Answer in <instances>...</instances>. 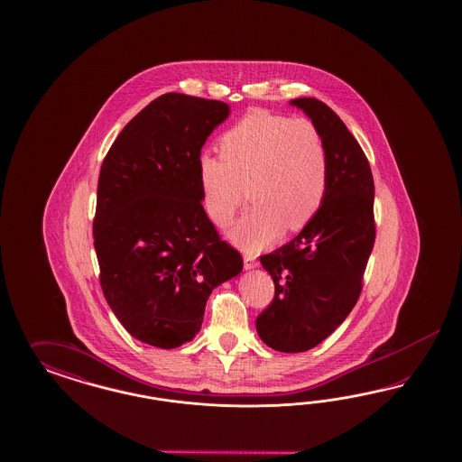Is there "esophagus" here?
<instances>
[{"mask_svg":"<svg viewBox=\"0 0 462 462\" xmlns=\"http://www.w3.org/2000/svg\"><path fill=\"white\" fill-rule=\"evenodd\" d=\"M244 267H245V269L257 267V261L254 259V255H245V257H244Z\"/></svg>","mask_w":462,"mask_h":462,"instance_id":"esophagus-1","label":"esophagus"}]
</instances>
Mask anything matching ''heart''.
<instances>
[{"label": "heart", "instance_id": "b5f03b06", "mask_svg": "<svg viewBox=\"0 0 462 462\" xmlns=\"http://www.w3.org/2000/svg\"><path fill=\"white\" fill-rule=\"evenodd\" d=\"M218 149L222 157L205 154L198 162L203 205L215 224H228L247 186L254 207L232 228L245 251H261L282 228L301 230L322 208L328 147L310 118L254 110L225 132Z\"/></svg>", "mask_w": 462, "mask_h": 462}]
</instances>
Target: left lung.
<instances>
[{
	"instance_id": "left-lung-1",
	"label": "left lung",
	"mask_w": 462,
	"mask_h": 462,
	"mask_svg": "<svg viewBox=\"0 0 462 462\" xmlns=\"http://www.w3.org/2000/svg\"><path fill=\"white\" fill-rule=\"evenodd\" d=\"M320 126L330 176L322 208L288 244L261 255L274 298L257 317L271 349L305 352L346 320L363 291L376 238L374 181L359 142L330 106L317 98L291 101Z\"/></svg>"
}]
</instances>
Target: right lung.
I'll return each instance as SVG.
<instances>
[{"mask_svg":"<svg viewBox=\"0 0 462 462\" xmlns=\"http://www.w3.org/2000/svg\"><path fill=\"white\" fill-rule=\"evenodd\" d=\"M226 116L224 101L166 93L126 124L101 164V290L126 332L154 347L193 340L211 291L244 266L201 205V147Z\"/></svg>","mask_w":462,"mask_h":462,"instance_id":"1","label":"right lung"}]
</instances>
